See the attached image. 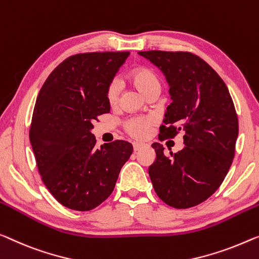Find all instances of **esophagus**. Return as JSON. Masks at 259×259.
I'll return each mask as SVG.
<instances>
[{
  "label": "esophagus",
  "instance_id": "obj_1",
  "mask_svg": "<svg viewBox=\"0 0 259 259\" xmlns=\"http://www.w3.org/2000/svg\"><path fill=\"white\" fill-rule=\"evenodd\" d=\"M145 144H142V143H134V151L137 152L144 148Z\"/></svg>",
  "mask_w": 259,
  "mask_h": 259
}]
</instances>
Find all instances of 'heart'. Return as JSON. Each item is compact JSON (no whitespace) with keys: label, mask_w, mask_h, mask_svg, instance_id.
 <instances>
[{"label":"heart","mask_w":259,"mask_h":259,"mask_svg":"<svg viewBox=\"0 0 259 259\" xmlns=\"http://www.w3.org/2000/svg\"><path fill=\"white\" fill-rule=\"evenodd\" d=\"M130 81L135 87L140 91L143 95L148 96L154 92H160L161 84L159 78L156 73L149 68H137L130 74ZM119 87L118 80H113L107 90V100L111 107H115L118 103L119 99ZM153 125L152 118L135 117L125 123V130L130 136L137 140H144L151 134V128Z\"/></svg>","instance_id":"b5f03b06"}]
</instances>
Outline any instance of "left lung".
I'll return each mask as SVG.
<instances>
[{
    "label": "left lung",
    "mask_w": 259,
    "mask_h": 259,
    "mask_svg": "<svg viewBox=\"0 0 259 259\" xmlns=\"http://www.w3.org/2000/svg\"><path fill=\"white\" fill-rule=\"evenodd\" d=\"M166 76L171 105L166 108L159 140L184 134V149L165 154L153 143L156 160L149 176L157 195L184 209L203 202L221 186L233 163L238 119L233 99L220 75L191 52L143 51Z\"/></svg>",
    "instance_id": "obj_1"
}]
</instances>
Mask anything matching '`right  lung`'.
Wrapping results in <instances>:
<instances>
[{"instance_id": "add662e5", "label": "right lung", "mask_w": 259, "mask_h": 259, "mask_svg": "<svg viewBox=\"0 0 259 259\" xmlns=\"http://www.w3.org/2000/svg\"><path fill=\"white\" fill-rule=\"evenodd\" d=\"M129 52L68 57L40 88L30 126V143L41 180L58 202L86 211L114 191L133 153L125 141L95 148L93 123L110 111L107 90Z\"/></svg>"}]
</instances>
